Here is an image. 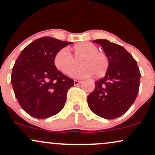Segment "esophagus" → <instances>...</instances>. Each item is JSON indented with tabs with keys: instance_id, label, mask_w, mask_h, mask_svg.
Here are the masks:
<instances>
[{
	"instance_id": "esophagus-1",
	"label": "esophagus",
	"mask_w": 155,
	"mask_h": 155,
	"mask_svg": "<svg viewBox=\"0 0 155 155\" xmlns=\"http://www.w3.org/2000/svg\"><path fill=\"white\" fill-rule=\"evenodd\" d=\"M81 83H82V81H77V80H74V86H78V85L81 84Z\"/></svg>"
}]
</instances>
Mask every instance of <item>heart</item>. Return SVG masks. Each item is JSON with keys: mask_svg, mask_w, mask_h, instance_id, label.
Listing matches in <instances>:
<instances>
[{"mask_svg": "<svg viewBox=\"0 0 155 155\" xmlns=\"http://www.w3.org/2000/svg\"><path fill=\"white\" fill-rule=\"evenodd\" d=\"M81 58L79 64L81 66L74 72L77 64L73 57ZM54 65L59 72L66 75L83 78L91 77L93 74L96 77H102L109 67L108 58L103 52L99 51L95 45L91 42H79L72 48V55L65 48L61 49L55 53L53 59Z\"/></svg>", "mask_w": 155, "mask_h": 155, "instance_id": "obj_1", "label": "heart"}]
</instances>
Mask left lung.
I'll use <instances>...</instances> for the list:
<instances>
[{"instance_id": "1", "label": "left lung", "mask_w": 155, "mask_h": 155, "mask_svg": "<svg viewBox=\"0 0 155 155\" xmlns=\"http://www.w3.org/2000/svg\"><path fill=\"white\" fill-rule=\"evenodd\" d=\"M100 45L108 58L105 76L95 82V88L88 96L93 113L106 119H114L127 112L136 99L140 72L136 61L122 46L106 39L94 40Z\"/></svg>"}]
</instances>
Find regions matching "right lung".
Instances as JSON below:
<instances>
[{
  "mask_svg": "<svg viewBox=\"0 0 155 155\" xmlns=\"http://www.w3.org/2000/svg\"><path fill=\"white\" fill-rule=\"evenodd\" d=\"M72 42L50 36L32 41L21 52L12 69L11 82L22 108L37 119H47L63 109L72 78L55 68V53Z\"/></svg>",
  "mask_w": 155,
  "mask_h": 155,
  "instance_id": "add662e5",
  "label": "right lung"
}]
</instances>
